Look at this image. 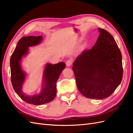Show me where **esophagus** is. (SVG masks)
<instances>
[{
  "label": "esophagus",
  "mask_w": 133,
  "mask_h": 133,
  "mask_svg": "<svg viewBox=\"0 0 133 133\" xmlns=\"http://www.w3.org/2000/svg\"><path fill=\"white\" fill-rule=\"evenodd\" d=\"M72 64V62H71V60H67L66 61V66H71V65Z\"/></svg>",
  "instance_id": "esophagus-1"
}]
</instances>
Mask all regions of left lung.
<instances>
[{"label":"left lung","instance_id":"8db88e82","mask_svg":"<svg viewBox=\"0 0 133 133\" xmlns=\"http://www.w3.org/2000/svg\"><path fill=\"white\" fill-rule=\"evenodd\" d=\"M94 46L82 52L73 63L76 86L89 99H103L111 95L123 78L122 57L112 36L99 28Z\"/></svg>","mask_w":133,"mask_h":133}]
</instances>
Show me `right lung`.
<instances>
[{"label": "right lung", "instance_id": "right-lung-1", "mask_svg": "<svg viewBox=\"0 0 133 133\" xmlns=\"http://www.w3.org/2000/svg\"><path fill=\"white\" fill-rule=\"evenodd\" d=\"M42 40V36H28L22 38L18 42L10 60L11 81L16 93L26 103L37 105L53 100L57 94L56 84L62 70L65 68V64L64 62L54 65L46 64L43 75V87L40 94L28 96L23 93L22 89L25 74L22 70L21 60L23 56L27 54L28 47L38 45Z\"/></svg>", "mask_w": 133, "mask_h": 133}]
</instances>
